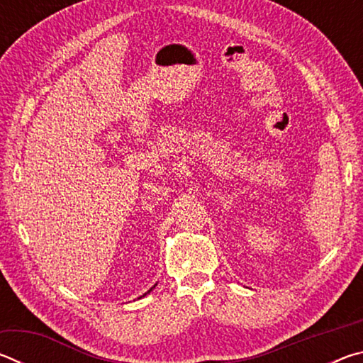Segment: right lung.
Instances as JSON below:
<instances>
[{"label":"right lung","mask_w":363,"mask_h":363,"mask_svg":"<svg viewBox=\"0 0 363 363\" xmlns=\"http://www.w3.org/2000/svg\"><path fill=\"white\" fill-rule=\"evenodd\" d=\"M155 285H157V284H155ZM155 285H153V286H152V288H150V290H149V291H147V293H144V294H143V296H145V294H149V293H150V291H152V290H153V288H155Z\"/></svg>","instance_id":"right-lung-1"}]
</instances>
